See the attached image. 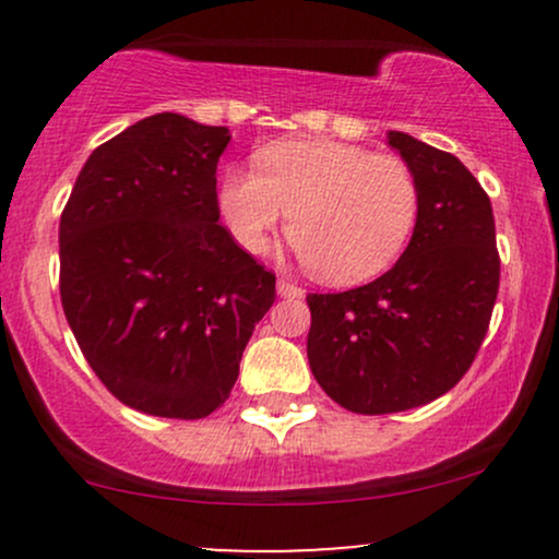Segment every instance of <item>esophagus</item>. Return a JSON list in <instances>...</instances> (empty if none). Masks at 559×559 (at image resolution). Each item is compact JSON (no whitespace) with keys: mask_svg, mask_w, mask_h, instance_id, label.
<instances>
[{"mask_svg":"<svg viewBox=\"0 0 559 559\" xmlns=\"http://www.w3.org/2000/svg\"><path fill=\"white\" fill-rule=\"evenodd\" d=\"M275 288H278L281 297H286V299H297V297H301V294H305V292H301V286L294 284V281L286 278V275H281L278 286H275Z\"/></svg>","mask_w":559,"mask_h":559,"instance_id":"34e87169","label":"esophagus"}]
</instances>
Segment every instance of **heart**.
Masks as SVG:
<instances>
[{
    "label": "heart",
    "mask_w": 559,
    "mask_h": 559,
    "mask_svg": "<svg viewBox=\"0 0 559 559\" xmlns=\"http://www.w3.org/2000/svg\"><path fill=\"white\" fill-rule=\"evenodd\" d=\"M217 207L239 247L265 254L288 215V241L312 273L357 284L383 273L418 226L420 189L396 155L331 139L262 146L254 170L228 168Z\"/></svg>",
    "instance_id": "b5f03b06"
}]
</instances>
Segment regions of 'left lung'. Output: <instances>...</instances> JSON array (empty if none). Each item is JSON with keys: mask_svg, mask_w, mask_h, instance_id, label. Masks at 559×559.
Here are the masks:
<instances>
[{"mask_svg": "<svg viewBox=\"0 0 559 559\" xmlns=\"http://www.w3.org/2000/svg\"><path fill=\"white\" fill-rule=\"evenodd\" d=\"M420 189V215L396 265L370 284L307 294V360L333 402L360 415L420 407L476 360L499 292L489 194L449 152L389 131Z\"/></svg>", "mask_w": 559, "mask_h": 559, "instance_id": "1", "label": "left lung"}]
</instances>
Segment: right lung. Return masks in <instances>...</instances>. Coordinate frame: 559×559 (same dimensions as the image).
<instances>
[{
	"label": "right lung",
	"instance_id": "right-lung-1",
	"mask_svg": "<svg viewBox=\"0 0 559 559\" xmlns=\"http://www.w3.org/2000/svg\"><path fill=\"white\" fill-rule=\"evenodd\" d=\"M223 126L159 112L96 146L60 217L62 310L112 396L199 420L228 400L275 275L221 226Z\"/></svg>",
	"mask_w": 559,
	"mask_h": 559
}]
</instances>
